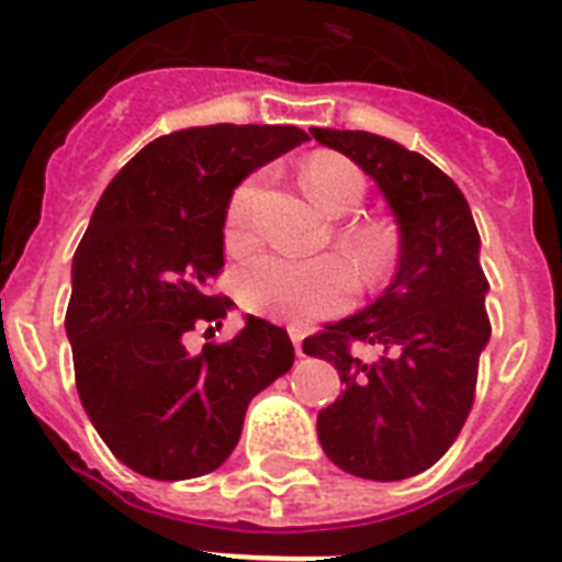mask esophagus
Listing matches in <instances>:
<instances>
[{
  "mask_svg": "<svg viewBox=\"0 0 562 562\" xmlns=\"http://www.w3.org/2000/svg\"><path fill=\"white\" fill-rule=\"evenodd\" d=\"M289 335H291V344H294V352L303 355V328L289 326Z\"/></svg>",
  "mask_w": 562,
  "mask_h": 562,
  "instance_id": "esophagus-1",
  "label": "esophagus"
}]
</instances>
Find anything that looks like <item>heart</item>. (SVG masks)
Listing matches in <instances>:
<instances>
[{"instance_id":"1","label":"heart","mask_w":562,"mask_h":562,"mask_svg":"<svg viewBox=\"0 0 562 562\" xmlns=\"http://www.w3.org/2000/svg\"><path fill=\"white\" fill-rule=\"evenodd\" d=\"M303 190L328 216H352L367 195V181L344 155L317 153L303 164ZM257 181L239 187L227 207V236L245 239L257 202ZM337 248L344 250L360 282H384L401 259V234L390 222H352L337 231ZM352 294V273L335 257L294 259L282 254H259L245 262L236 277V296L254 314L273 321H308L346 305Z\"/></svg>"}]
</instances>
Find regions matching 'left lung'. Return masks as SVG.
Segmentation results:
<instances>
[{
    "instance_id": "8db88e82",
    "label": "left lung",
    "mask_w": 562,
    "mask_h": 562,
    "mask_svg": "<svg viewBox=\"0 0 562 562\" xmlns=\"http://www.w3.org/2000/svg\"><path fill=\"white\" fill-rule=\"evenodd\" d=\"M312 135L375 181L401 234L390 285L303 340V352L328 360L346 384L317 413V439L340 471L398 482L439 462L471 413L491 340L482 239L462 190L422 153L372 132L314 126ZM352 339L382 355L360 361L348 352Z\"/></svg>"
}]
</instances>
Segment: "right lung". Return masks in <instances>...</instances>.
<instances>
[{
  "label": "right lung",
  "mask_w": 562,
  "mask_h": 562,
  "mask_svg": "<svg viewBox=\"0 0 562 562\" xmlns=\"http://www.w3.org/2000/svg\"><path fill=\"white\" fill-rule=\"evenodd\" d=\"M308 140L296 126H190L155 138L100 195L71 262L66 335L77 395L100 439L140 476L178 482L234 453L250 398L294 363L289 331L245 314L227 344L187 352L195 323L222 326L210 294L225 266L234 190Z\"/></svg>",
  "instance_id": "add662e5"
}]
</instances>
